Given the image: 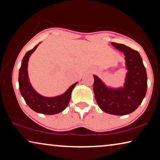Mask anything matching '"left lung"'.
<instances>
[{"label": "left lung", "mask_w": 160, "mask_h": 160, "mask_svg": "<svg viewBox=\"0 0 160 160\" xmlns=\"http://www.w3.org/2000/svg\"><path fill=\"white\" fill-rule=\"evenodd\" d=\"M111 44L125 55L128 70L123 88H107L97 76L93 75L95 98L102 111L112 115L123 116L134 111L147 93L146 68L139 52L124 44L112 42Z\"/></svg>", "instance_id": "obj_1"}]
</instances>
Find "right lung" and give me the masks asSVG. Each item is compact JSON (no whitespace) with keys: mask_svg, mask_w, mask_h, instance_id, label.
I'll return each mask as SVG.
<instances>
[{"mask_svg":"<svg viewBox=\"0 0 160 160\" xmlns=\"http://www.w3.org/2000/svg\"><path fill=\"white\" fill-rule=\"evenodd\" d=\"M38 45H36L34 49L27 52L21 62L18 73L19 90L26 103L33 111L46 115H53L60 113L68 107L70 101L71 93L78 82L71 85L65 93L59 96L47 98L37 93L29 82L27 68L28 59Z\"/></svg>","mask_w":160,"mask_h":160,"instance_id":"obj_1","label":"right lung"}]
</instances>
